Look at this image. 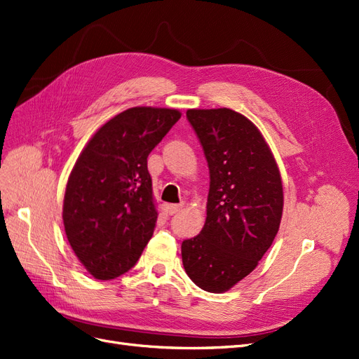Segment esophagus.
<instances>
[{"label": "esophagus", "instance_id": "34e87169", "mask_svg": "<svg viewBox=\"0 0 359 359\" xmlns=\"http://www.w3.org/2000/svg\"><path fill=\"white\" fill-rule=\"evenodd\" d=\"M182 208H183V204H171V205H168V213L176 215V213H179Z\"/></svg>", "mask_w": 359, "mask_h": 359}]
</instances>
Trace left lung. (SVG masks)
Masks as SVG:
<instances>
[{
  "label": "left lung",
  "mask_w": 359,
  "mask_h": 359,
  "mask_svg": "<svg viewBox=\"0 0 359 359\" xmlns=\"http://www.w3.org/2000/svg\"><path fill=\"white\" fill-rule=\"evenodd\" d=\"M210 170L204 228L182 243L183 268L208 293L253 272L280 229V168L259 128L228 108L188 109Z\"/></svg>",
  "instance_id": "8db88e82"
}]
</instances>
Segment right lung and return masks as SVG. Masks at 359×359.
<instances>
[{
	"label": "right lung",
	"instance_id": "add662e5",
	"mask_svg": "<svg viewBox=\"0 0 359 359\" xmlns=\"http://www.w3.org/2000/svg\"><path fill=\"white\" fill-rule=\"evenodd\" d=\"M182 116L177 109L136 106L93 136L66 183L63 224L78 260L108 281L135 266L152 238L158 211L148 155Z\"/></svg>",
	"mask_w": 359,
	"mask_h": 359
}]
</instances>
